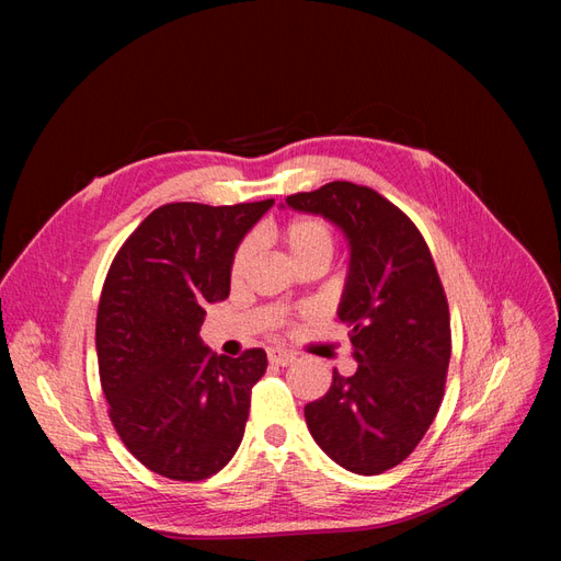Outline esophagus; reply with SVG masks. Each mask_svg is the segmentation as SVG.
I'll return each mask as SVG.
<instances>
[{"label": "esophagus", "mask_w": 561, "mask_h": 561, "mask_svg": "<svg viewBox=\"0 0 561 561\" xmlns=\"http://www.w3.org/2000/svg\"><path fill=\"white\" fill-rule=\"evenodd\" d=\"M266 355H268V363H271V365H280V367L290 365V363L297 358V355H295L293 351H285V348H268Z\"/></svg>", "instance_id": "1"}]
</instances>
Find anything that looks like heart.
I'll list each match as a JSON object with an SVG mask.
<instances>
[{
	"label": "heart",
	"instance_id": "obj_1",
	"mask_svg": "<svg viewBox=\"0 0 561 561\" xmlns=\"http://www.w3.org/2000/svg\"><path fill=\"white\" fill-rule=\"evenodd\" d=\"M280 241L290 252V257L297 262V266L307 262H330L334 252V229L322 217H295L287 222L280 231ZM254 257V243L243 241L236 248L231 257V280L239 283L252 264Z\"/></svg>",
	"mask_w": 561,
	"mask_h": 561
}]
</instances>
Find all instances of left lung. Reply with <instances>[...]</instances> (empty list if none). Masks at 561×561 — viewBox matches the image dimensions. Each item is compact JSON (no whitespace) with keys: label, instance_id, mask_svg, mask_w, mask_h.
<instances>
[{"label":"left lung","instance_id":"8db88e82","mask_svg":"<svg viewBox=\"0 0 561 561\" xmlns=\"http://www.w3.org/2000/svg\"><path fill=\"white\" fill-rule=\"evenodd\" d=\"M285 203L330 219L351 248L336 316L351 328L358 369H334L328 393L304 407L307 426L334 463L379 474L414 451L445 396L451 330L443 283L412 219L369 186L330 182Z\"/></svg>","mask_w":561,"mask_h":561}]
</instances>
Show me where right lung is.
Segmentation results:
<instances>
[{"label": "right lung", "mask_w": 561, "mask_h": 561, "mask_svg": "<svg viewBox=\"0 0 561 561\" xmlns=\"http://www.w3.org/2000/svg\"><path fill=\"white\" fill-rule=\"evenodd\" d=\"M274 198L239 206L168 203L116 252L95 320L110 419L151 472L201 482L239 449L266 353L215 355L198 330L229 297L231 257Z\"/></svg>", "instance_id": "right-lung-1"}]
</instances>
